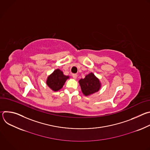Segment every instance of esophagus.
Masks as SVG:
<instances>
[{
    "label": "esophagus",
    "instance_id": "obj_1",
    "mask_svg": "<svg viewBox=\"0 0 150 150\" xmlns=\"http://www.w3.org/2000/svg\"><path fill=\"white\" fill-rule=\"evenodd\" d=\"M72 76H73V78H74V79H76L77 78V77H78V75H77V74H73L72 75Z\"/></svg>",
    "mask_w": 150,
    "mask_h": 150
}]
</instances>
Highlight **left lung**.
Instances as JSON below:
<instances>
[{
	"instance_id": "8db88e82",
	"label": "left lung",
	"mask_w": 150,
	"mask_h": 150,
	"mask_svg": "<svg viewBox=\"0 0 150 150\" xmlns=\"http://www.w3.org/2000/svg\"><path fill=\"white\" fill-rule=\"evenodd\" d=\"M81 91L85 96H90L98 92L101 88V83L100 79L91 72L81 79L78 81Z\"/></svg>"
}]
</instances>
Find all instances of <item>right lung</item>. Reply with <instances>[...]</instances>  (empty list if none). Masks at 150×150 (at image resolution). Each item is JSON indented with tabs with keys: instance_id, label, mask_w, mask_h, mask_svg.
I'll return each instance as SVG.
<instances>
[{
	"instance_id": "obj_1",
	"label": "right lung",
	"mask_w": 150,
	"mask_h": 150,
	"mask_svg": "<svg viewBox=\"0 0 150 150\" xmlns=\"http://www.w3.org/2000/svg\"><path fill=\"white\" fill-rule=\"evenodd\" d=\"M68 79H69V76L64 75L61 70L56 69L47 76L46 84L52 91L56 92L62 88Z\"/></svg>"
}]
</instances>
